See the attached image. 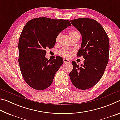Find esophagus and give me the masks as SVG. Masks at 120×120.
Returning <instances> with one entry per match:
<instances>
[{
    "label": "esophagus",
    "mask_w": 120,
    "mask_h": 120,
    "mask_svg": "<svg viewBox=\"0 0 120 120\" xmlns=\"http://www.w3.org/2000/svg\"><path fill=\"white\" fill-rule=\"evenodd\" d=\"M64 63H70V61L67 59H64Z\"/></svg>",
    "instance_id": "esophagus-1"
}]
</instances>
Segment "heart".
I'll return each mask as SVG.
<instances>
[{
    "instance_id": "obj_1",
    "label": "heart",
    "mask_w": 120,
    "mask_h": 120,
    "mask_svg": "<svg viewBox=\"0 0 120 120\" xmlns=\"http://www.w3.org/2000/svg\"><path fill=\"white\" fill-rule=\"evenodd\" d=\"M69 35L70 36V38L72 40L73 38H75L76 36L79 35V34L77 31H74V30H72V31H70L69 32ZM60 36H61V34H59L57 35V36H56V43L59 41V40L60 38ZM74 51L72 49H63L61 50L59 53L60 55L61 56H63V57H65V58H69L72 55V53Z\"/></svg>"
}]
</instances>
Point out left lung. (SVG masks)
<instances>
[{
	"instance_id": "8db88e82",
	"label": "left lung",
	"mask_w": 120,
	"mask_h": 120,
	"mask_svg": "<svg viewBox=\"0 0 120 120\" xmlns=\"http://www.w3.org/2000/svg\"><path fill=\"white\" fill-rule=\"evenodd\" d=\"M82 36L77 56H82L84 64L72 61L70 80L76 88L85 90L96 85L102 77L108 64L109 43L103 27L94 19L80 18L70 21Z\"/></svg>"
}]
</instances>
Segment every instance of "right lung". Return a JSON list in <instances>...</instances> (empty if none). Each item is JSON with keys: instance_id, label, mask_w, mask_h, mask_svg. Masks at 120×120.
<instances>
[{"instance_id": "obj_1", "label": "right lung", "mask_w": 120, "mask_h": 120, "mask_svg": "<svg viewBox=\"0 0 120 120\" xmlns=\"http://www.w3.org/2000/svg\"><path fill=\"white\" fill-rule=\"evenodd\" d=\"M70 25L68 20L40 17L24 26L19 42V62L24 79L32 88L42 90L51 85L64 60L60 56L48 60L46 49L53 48L56 36Z\"/></svg>"}]
</instances>
